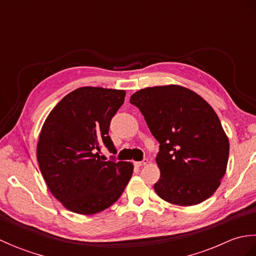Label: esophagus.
<instances>
[{"label": "esophagus", "mask_w": 256, "mask_h": 256, "mask_svg": "<svg viewBox=\"0 0 256 256\" xmlns=\"http://www.w3.org/2000/svg\"><path fill=\"white\" fill-rule=\"evenodd\" d=\"M148 158L143 160L142 162H134V165L136 166V167H142V166H145V165H148Z\"/></svg>", "instance_id": "34e87169"}]
</instances>
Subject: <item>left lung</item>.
<instances>
[{
	"mask_svg": "<svg viewBox=\"0 0 256 256\" xmlns=\"http://www.w3.org/2000/svg\"><path fill=\"white\" fill-rule=\"evenodd\" d=\"M130 102L140 108L160 143L156 194L184 206L211 197L226 174L230 145L209 103L176 84L138 90Z\"/></svg>",
	"mask_w": 256,
	"mask_h": 256,
	"instance_id": "1",
	"label": "left lung"
}]
</instances>
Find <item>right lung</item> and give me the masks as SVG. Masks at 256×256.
Wrapping results in <instances>:
<instances>
[{"label": "right lung", "instance_id": "obj_1", "mask_svg": "<svg viewBox=\"0 0 256 256\" xmlns=\"http://www.w3.org/2000/svg\"><path fill=\"white\" fill-rule=\"evenodd\" d=\"M125 91L82 86L52 108L37 143V160L48 189L64 208L94 214L121 197L133 174L130 162L106 160L116 153L108 128Z\"/></svg>", "mask_w": 256, "mask_h": 256}]
</instances>
